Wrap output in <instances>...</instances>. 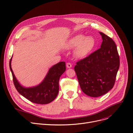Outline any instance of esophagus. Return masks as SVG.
Masks as SVG:
<instances>
[{"label": "esophagus", "instance_id": "obj_1", "mask_svg": "<svg viewBox=\"0 0 133 133\" xmlns=\"http://www.w3.org/2000/svg\"><path fill=\"white\" fill-rule=\"evenodd\" d=\"M66 67L68 68H71L72 67V64L70 63H66Z\"/></svg>", "mask_w": 133, "mask_h": 133}]
</instances>
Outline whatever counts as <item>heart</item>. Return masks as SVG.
<instances>
[{"label": "heart", "mask_w": 133, "mask_h": 133, "mask_svg": "<svg viewBox=\"0 0 133 133\" xmlns=\"http://www.w3.org/2000/svg\"><path fill=\"white\" fill-rule=\"evenodd\" d=\"M95 45L96 41L92 37L78 34L69 39L65 45V48L72 49L76 47L75 55L77 57H84L92 51Z\"/></svg>", "instance_id": "obj_1"}]
</instances>
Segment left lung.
<instances>
[{
    "label": "left lung",
    "mask_w": 133,
    "mask_h": 133,
    "mask_svg": "<svg viewBox=\"0 0 133 133\" xmlns=\"http://www.w3.org/2000/svg\"><path fill=\"white\" fill-rule=\"evenodd\" d=\"M101 47L76 62L74 70L82 91L92 97L107 93L114 87L120 58L113 39L102 32Z\"/></svg>",
    "instance_id": "1"
}]
</instances>
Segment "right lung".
<instances>
[{"label":"right lung","mask_w":133,"mask_h":133,"mask_svg":"<svg viewBox=\"0 0 133 133\" xmlns=\"http://www.w3.org/2000/svg\"><path fill=\"white\" fill-rule=\"evenodd\" d=\"M11 60L10 61V68L15 89L21 95L31 102L38 104H46L55 99L59 90V79L61 76L66 70L65 62H60L52 66L43 81L35 87L25 88L20 85L13 74L11 68Z\"/></svg>","instance_id":"1"}]
</instances>
